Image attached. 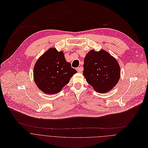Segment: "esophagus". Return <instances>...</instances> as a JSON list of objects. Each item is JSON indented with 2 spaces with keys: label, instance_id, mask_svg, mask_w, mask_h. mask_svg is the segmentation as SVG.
I'll return each instance as SVG.
<instances>
[{
  "label": "esophagus",
  "instance_id": "34e87169",
  "mask_svg": "<svg viewBox=\"0 0 148 148\" xmlns=\"http://www.w3.org/2000/svg\"><path fill=\"white\" fill-rule=\"evenodd\" d=\"M76 70H77V71L78 72H82L83 71V68L82 67H79V68H76Z\"/></svg>",
  "mask_w": 148,
  "mask_h": 148
}]
</instances>
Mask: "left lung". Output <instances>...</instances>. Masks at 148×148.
Instances as JSON below:
<instances>
[{
	"mask_svg": "<svg viewBox=\"0 0 148 148\" xmlns=\"http://www.w3.org/2000/svg\"><path fill=\"white\" fill-rule=\"evenodd\" d=\"M83 76L87 83L99 93H106L120 77V68L114 58L103 49L87 53L84 60Z\"/></svg>",
	"mask_w": 148,
	"mask_h": 148,
	"instance_id": "obj_1",
	"label": "left lung"
}]
</instances>
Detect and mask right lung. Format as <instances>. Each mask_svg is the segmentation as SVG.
Here are the masks:
<instances>
[{
  "mask_svg": "<svg viewBox=\"0 0 148 148\" xmlns=\"http://www.w3.org/2000/svg\"><path fill=\"white\" fill-rule=\"evenodd\" d=\"M76 72L71 64L66 61L62 51L50 48L36 63L34 78L41 90L53 95L60 92Z\"/></svg>",
  "mask_w": 148,
  "mask_h": 148,
  "instance_id": "1",
  "label": "right lung"
}]
</instances>
